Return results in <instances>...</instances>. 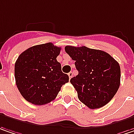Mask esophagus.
Masks as SVG:
<instances>
[{
  "instance_id": "esophagus-1",
  "label": "esophagus",
  "mask_w": 134,
  "mask_h": 134,
  "mask_svg": "<svg viewBox=\"0 0 134 134\" xmlns=\"http://www.w3.org/2000/svg\"><path fill=\"white\" fill-rule=\"evenodd\" d=\"M68 76H69V78H70V80L73 77V73L72 72H70L69 74H68Z\"/></svg>"
}]
</instances>
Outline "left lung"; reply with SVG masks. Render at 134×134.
<instances>
[{
	"label": "left lung",
	"instance_id": "1",
	"mask_svg": "<svg viewBox=\"0 0 134 134\" xmlns=\"http://www.w3.org/2000/svg\"><path fill=\"white\" fill-rule=\"evenodd\" d=\"M65 51L72 60L78 75L70 80L78 98L90 109L108 104L120 86L121 68L107 52L86 46H66Z\"/></svg>",
	"mask_w": 134,
	"mask_h": 134
}]
</instances>
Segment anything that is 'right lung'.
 I'll use <instances>...</instances> for the list:
<instances>
[{"instance_id":"add662e5","label":"right lung","mask_w":134,"mask_h":134,"mask_svg":"<svg viewBox=\"0 0 134 134\" xmlns=\"http://www.w3.org/2000/svg\"><path fill=\"white\" fill-rule=\"evenodd\" d=\"M60 51V47L48 42L32 46L18 57L14 70L16 84L27 102L36 105L48 104L69 82L57 60Z\"/></svg>"}]
</instances>
